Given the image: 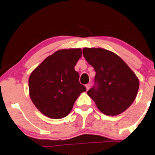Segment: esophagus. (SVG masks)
<instances>
[{
    "label": "esophagus",
    "mask_w": 155,
    "mask_h": 155,
    "mask_svg": "<svg viewBox=\"0 0 155 155\" xmlns=\"http://www.w3.org/2000/svg\"><path fill=\"white\" fill-rule=\"evenodd\" d=\"M91 84H86V88H87V91H88V90L90 89V88H91Z\"/></svg>",
    "instance_id": "1"
}]
</instances>
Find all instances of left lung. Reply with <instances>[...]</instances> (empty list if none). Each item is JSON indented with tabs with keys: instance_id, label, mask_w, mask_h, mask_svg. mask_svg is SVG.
Instances as JSON below:
<instances>
[{
	"instance_id": "8db88e82",
	"label": "left lung",
	"mask_w": 155,
	"mask_h": 155,
	"mask_svg": "<svg viewBox=\"0 0 155 155\" xmlns=\"http://www.w3.org/2000/svg\"><path fill=\"white\" fill-rule=\"evenodd\" d=\"M83 55L96 71L97 84L87 91L96 107L106 115H118L131 106L137 96L139 80L124 61L101 48H84Z\"/></svg>"
}]
</instances>
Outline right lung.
<instances>
[{
    "label": "right lung",
    "mask_w": 155,
    "mask_h": 155,
    "mask_svg": "<svg viewBox=\"0 0 155 155\" xmlns=\"http://www.w3.org/2000/svg\"><path fill=\"white\" fill-rule=\"evenodd\" d=\"M81 57L79 48L60 49L44 59L30 74V98L45 116L52 119L66 117L79 95L86 91L74 69Z\"/></svg>",
    "instance_id": "right-lung-1"
}]
</instances>
